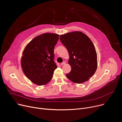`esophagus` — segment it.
<instances>
[{
  "label": "esophagus",
  "instance_id": "obj_1",
  "mask_svg": "<svg viewBox=\"0 0 122 122\" xmlns=\"http://www.w3.org/2000/svg\"><path fill=\"white\" fill-rule=\"evenodd\" d=\"M65 64H66V62H65V61H63V62H62V63H61V65H63Z\"/></svg>",
  "mask_w": 122,
  "mask_h": 122
}]
</instances>
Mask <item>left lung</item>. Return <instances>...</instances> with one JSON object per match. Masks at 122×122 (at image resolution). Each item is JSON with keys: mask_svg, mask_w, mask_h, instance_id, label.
<instances>
[{"mask_svg": "<svg viewBox=\"0 0 122 122\" xmlns=\"http://www.w3.org/2000/svg\"><path fill=\"white\" fill-rule=\"evenodd\" d=\"M61 43L68 51L71 70L66 76L73 82L82 83L95 73L97 53L91 39L84 33L75 31L60 36Z\"/></svg>", "mask_w": 122, "mask_h": 122, "instance_id": "8db88e82", "label": "left lung"}]
</instances>
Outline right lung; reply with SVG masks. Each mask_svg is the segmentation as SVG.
Segmentation results:
<instances>
[{
	"instance_id": "obj_1",
	"label": "right lung",
	"mask_w": 122,
	"mask_h": 122,
	"mask_svg": "<svg viewBox=\"0 0 122 122\" xmlns=\"http://www.w3.org/2000/svg\"><path fill=\"white\" fill-rule=\"evenodd\" d=\"M59 35L45 33L33 39L26 46L21 60L22 70L32 82L42 86L51 80L57 66L54 61V49Z\"/></svg>"
}]
</instances>
